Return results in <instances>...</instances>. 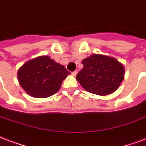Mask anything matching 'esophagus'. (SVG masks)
<instances>
[{"mask_svg": "<svg viewBox=\"0 0 146 146\" xmlns=\"http://www.w3.org/2000/svg\"><path fill=\"white\" fill-rule=\"evenodd\" d=\"M77 74H78V71H74V72H72V75L73 76H76Z\"/></svg>", "mask_w": 146, "mask_h": 146, "instance_id": "1", "label": "esophagus"}]
</instances>
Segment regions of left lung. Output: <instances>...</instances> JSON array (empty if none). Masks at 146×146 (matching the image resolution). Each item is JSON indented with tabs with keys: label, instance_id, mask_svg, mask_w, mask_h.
<instances>
[{
	"label": "left lung",
	"instance_id": "8db88e82",
	"mask_svg": "<svg viewBox=\"0 0 146 146\" xmlns=\"http://www.w3.org/2000/svg\"><path fill=\"white\" fill-rule=\"evenodd\" d=\"M77 80L90 93L105 96L113 93L124 79L123 65L114 58L94 54L82 61Z\"/></svg>",
	"mask_w": 146,
	"mask_h": 146
}]
</instances>
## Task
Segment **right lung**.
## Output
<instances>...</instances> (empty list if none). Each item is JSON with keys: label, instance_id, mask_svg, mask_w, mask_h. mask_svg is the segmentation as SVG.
<instances>
[{"label": "right lung", "instance_id": "obj_1", "mask_svg": "<svg viewBox=\"0 0 146 146\" xmlns=\"http://www.w3.org/2000/svg\"><path fill=\"white\" fill-rule=\"evenodd\" d=\"M69 74L63 65L43 55L27 62L20 68L17 76L27 94L36 98H46L58 91Z\"/></svg>", "mask_w": 146, "mask_h": 146}]
</instances>
